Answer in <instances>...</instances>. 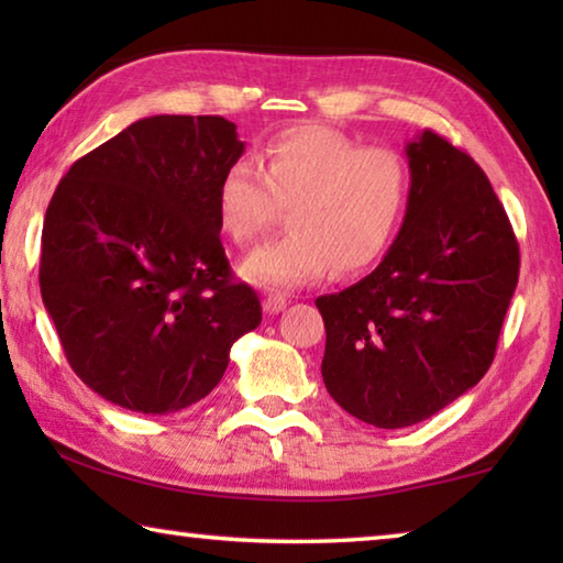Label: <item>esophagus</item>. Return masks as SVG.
I'll return each instance as SVG.
<instances>
[{"instance_id": "1", "label": "esophagus", "mask_w": 563, "mask_h": 563, "mask_svg": "<svg viewBox=\"0 0 563 563\" xmlns=\"http://www.w3.org/2000/svg\"><path fill=\"white\" fill-rule=\"evenodd\" d=\"M263 308L265 312H271V316H278V312L288 308V298H285V295H268V298L263 300Z\"/></svg>"}]
</instances>
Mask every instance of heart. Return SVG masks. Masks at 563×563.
Segmentation results:
<instances>
[{
    "instance_id": "1",
    "label": "heart",
    "mask_w": 563,
    "mask_h": 563,
    "mask_svg": "<svg viewBox=\"0 0 563 563\" xmlns=\"http://www.w3.org/2000/svg\"><path fill=\"white\" fill-rule=\"evenodd\" d=\"M412 176L397 151L362 148L325 126L288 129L263 146L258 168L235 161L218 180L223 231L238 245L258 241L285 208L290 231L243 263L265 290H292L330 268L355 275L383 258L409 208Z\"/></svg>"
}]
</instances>
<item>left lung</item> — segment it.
Returning a JSON list of instances; mask_svg holds the SVG:
<instances>
[{"instance_id":"obj_1","label":"left lung","mask_w":563,"mask_h":563,"mask_svg":"<svg viewBox=\"0 0 563 563\" xmlns=\"http://www.w3.org/2000/svg\"><path fill=\"white\" fill-rule=\"evenodd\" d=\"M412 190L383 263L316 300L330 397L379 430L412 427L487 373L519 280V243L472 156L434 131L405 146Z\"/></svg>"}]
</instances>
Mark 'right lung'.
I'll return each instance as SVG.
<instances>
[{
	"mask_svg": "<svg viewBox=\"0 0 563 563\" xmlns=\"http://www.w3.org/2000/svg\"><path fill=\"white\" fill-rule=\"evenodd\" d=\"M223 117L139 119L76 161L44 216L40 285L64 355L93 393L170 415L211 395L261 325L231 283L218 180L243 156Z\"/></svg>",
	"mask_w": 563,
	"mask_h": 563,
	"instance_id": "right-lung-1",
	"label": "right lung"
}]
</instances>
